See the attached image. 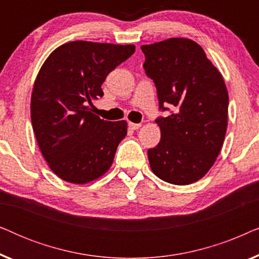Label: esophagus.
Returning <instances> with one entry per match:
<instances>
[{
    "label": "esophagus",
    "instance_id": "esophagus-1",
    "mask_svg": "<svg viewBox=\"0 0 259 259\" xmlns=\"http://www.w3.org/2000/svg\"><path fill=\"white\" fill-rule=\"evenodd\" d=\"M128 127L131 130H133V131H136V130H139L140 127H141V125L140 123H134V122H128Z\"/></svg>",
    "mask_w": 259,
    "mask_h": 259
}]
</instances>
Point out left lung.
<instances>
[{
	"instance_id": "obj_1",
	"label": "left lung",
	"mask_w": 259,
	"mask_h": 259,
	"mask_svg": "<svg viewBox=\"0 0 259 259\" xmlns=\"http://www.w3.org/2000/svg\"><path fill=\"white\" fill-rule=\"evenodd\" d=\"M144 69L157 87L159 109H173L155 120L161 138L147 151L152 171L175 185H189L214 164L228 127L229 94L222 74L203 48L173 37L141 46Z\"/></svg>"
}]
</instances>
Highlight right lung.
I'll list each match as a JSON object with an SVG mask.
<instances>
[{
    "label": "right lung",
    "instance_id": "obj_1",
    "mask_svg": "<svg viewBox=\"0 0 259 259\" xmlns=\"http://www.w3.org/2000/svg\"><path fill=\"white\" fill-rule=\"evenodd\" d=\"M134 51L133 45L73 41L56 48L42 65L31 93V125L59 178L87 184L112 166L127 122L102 120L88 105L104 95L106 76Z\"/></svg>",
    "mask_w": 259,
    "mask_h": 259
}]
</instances>
